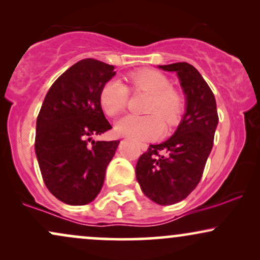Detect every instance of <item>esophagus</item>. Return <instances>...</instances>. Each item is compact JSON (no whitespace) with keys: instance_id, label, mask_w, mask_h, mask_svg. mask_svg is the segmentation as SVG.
<instances>
[{"instance_id":"34e87169","label":"esophagus","mask_w":260,"mask_h":260,"mask_svg":"<svg viewBox=\"0 0 260 260\" xmlns=\"http://www.w3.org/2000/svg\"><path fill=\"white\" fill-rule=\"evenodd\" d=\"M138 145H139V148L143 150V151H146V150H148V144H145V143H139Z\"/></svg>"}]
</instances>
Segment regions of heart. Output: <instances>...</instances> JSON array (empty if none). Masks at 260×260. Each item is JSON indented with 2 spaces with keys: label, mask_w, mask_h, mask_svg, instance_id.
Here are the masks:
<instances>
[{
  "label": "heart",
  "mask_w": 260,
  "mask_h": 260,
  "mask_svg": "<svg viewBox=\"0 0 260 260\" xmlns=\"http://www.w3.org/2000/svg\"><path fill=\"white\" fill-rule=\"evenodd\" d=\"M129 81L134 92H145L150 94L145 111L150 115L128 114L117 120L115 131L123 137L138 140L156 139L164 132V122L173 126L180 120L185 108L183 95L173 88L171 81L160 71L144 70L129 75ZM129 90L118 79L108 81L100 90L99 102L108 115L118 114L127 106Z\"/></svg>",
  "instance_id": "obj_1"
}]
</instances>
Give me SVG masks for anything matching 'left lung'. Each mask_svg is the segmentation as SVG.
<instances>
[{"label":"left lung","mask_w":260,"mask_h":260,"mask_svg":"<svg viewBox=\"0 0 260 260\" xmlns=\"http://www.w3.org/2000/svg\"><path fill=\"white\" fill-rule=\"evenodd\" d=\"M158 68L177 73L186 110L170 139L150 145L140 156L136 176L144 195L166 206L184 200L198 186L219 118L213 92L192 65L183 61Z\"/></svg>","instance_id":"obj_1"}]
</instances>
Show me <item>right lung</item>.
Returning <instances> with one entry per match:
<instances>
[{
    "label": "right lung",
    "mask_w": 260,
    "mask_h": 260,
    "mask_svg": "<svg viewBox=\"0 0 260 260\" xmlns=\"http://www.w3.org/2000/svg\"><path fill=\"white\" fill-rule=\"evenodd\" d=\"M114 65L87 58L60 75L47 92L36 122L35 151L47 189L67 205L92 202L118 140L94 142L111 128L99 102Z\"/></svg>",
    "instance_id": "obj_1"
}]
</instances>
